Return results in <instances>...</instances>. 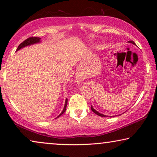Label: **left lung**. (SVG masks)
I'll return each mask as SVG.
<instances>
[{"label":"left lung","instance_id":"obj_1","mask_svg":"<svg viewBox=\"0 0 157 157\" xmlns=\"http://www.w3.org/2000/svg\"><path fill=\"white\" fill-rule=\"evenodd\" d=\"M128 43H130V44H134V45H136V44H135V43L133 41V40H129V41H128ZM91 109L92 110V111H93L94 113H95L96 114H97L98 116H99V117H106L107 116L106 115H104V114H102V113H99L98 112V111H96L95 109H94V108H93V106H92V105H91Z\"/></svg>","mask_w":157,"mask_h":157}]
</instances>
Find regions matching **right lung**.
Instances as JSON below:
<instances>
[{
    "instance_id": "right-lung-1",
    "label": "right lung",
    "mask_w": 157,
    "mask_h": 157,
    "mask_svg": "<svg viewBox=\"0 0 157 157\" xmlns=\"http://www.w3.org/2000/svg\"><path fill=\"white\" fill-rule=\"evenodd\" d=\"M40 42H41V40H40V38H38V37H31V38H28V39L25 40L24 41H23V43H21V44L19 45L18 47V48L16 49V51L21 50V48H25V47L31 46V45H33V44H39V43H40ZM67 103H68V99H67V98H66L65 104H64V107H63V111H61V113H60V114L56 118H59L60 116H61L64 112H65L66 109V106H67Z\"/></svg>"
}]
</instances>
